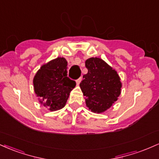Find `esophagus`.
I'll return each mask as SVG.
<instances>
[{"label":"esophagus","instance_id":"obj_1","mask_svg":"<svg viewBox=\"0 0 159 159\" xmlns=\"http://www.w3.org/2000/svg\"><path fill=\"white\" fill-rule=\"evenodd\" d=\"M81 79H82L81 78H78V79L76 80V84L79 85V84L81 83Z\"/></svg>","mask_w":159,"mask_h":159}]
</instances>
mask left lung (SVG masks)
<instances>
[{
    "mask_svg": "<svg viewBox=\"0 0 159 159\" xmlns=\"http://www.w3.org/2000/svg\"><path fill=\"white\" fill-rule=\"evenodd\" d=\"M88 72L80 84L86 105L92 112L107 111L118 99L122 83L116 71L101 58L90 57L85 61Z\"/></svg>",
    "mask_w": 159,
    "mask_h": 159,
    "instance_id": "1",
    "label": "left lung"
}]
</instances>
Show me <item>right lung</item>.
Returning a JSON list of instances; mask_svg holds the SVG:
<instances>
[{
	"instance_id": "add662e5",
	"label": "right lung",
	"mask_w": 159,
	"mask_h": 159,
	"mask_svg": "<svg viewBox=\"0 0 159 159\" xmlns=\"http://www.w3.org/2000/svg\"><path fill=\"white\" fill-rule=\"evenodd\" d=\"M33 83L39 102L51 111L65 106L76 85L75 81L67 77V61L64 57H57L42 66Z\"/></svg>"
}]
</instances>
